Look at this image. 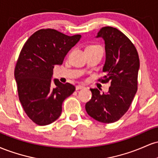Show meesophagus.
<instances>
[{
    "label": "esophagus",
    "instance_id": "obj_1",
    "mask_svg": "<svg viewBox=\"0 0 158 158\" xmlns=\"http://www.w3.org/2000/svg\"><path fill=\"white\" fill-rule=\"evenodd\" d=\"M85 86L84 85H78L76 86V89L77 90H79V89H82V88H84Z\"/></svg>",
    "mask_w": 158,
    "mask_h": 158
}]
</instances>
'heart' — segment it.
<instances>
[{
	"label": "heart",
	"mask_w": 158,
	"mask_h": 158,
	"mask_svg": "<svg viewBox=\"0 0 158 158\" xmlns=\"http://www.w3.org/2000/svg\"><path fill=\"white\" fill-rule=\"evenodd\" d=\"M90 46H98V45H90Z\"/></svg>",
	"instance_id": "obj_1"
}]
</instances>
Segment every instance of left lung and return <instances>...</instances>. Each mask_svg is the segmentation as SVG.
<instances>
[{
  "label": "left lung",
  "mask_w": 158,
  "mask_h": 158,
  "mask_svg": "<svg viewBox=\"0 0 158 158\" xmlns=\"http://www.w3.org/2000/svg\"><path fill=\"white\" fill-rule=\"evenodd\" d=\"M97 37L104 39L106 52L102 70L105 76L98 81H110V86L106 94L90 88L92 98L85 105V109L96 120L111 123L126 113L137 93L139 56L131 40L117 28L102 27Z\"/></svg>",
  "instance_id": "obj_1"
}]
</instances>
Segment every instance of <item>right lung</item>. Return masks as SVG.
I'll use <instances>...</instances> for the list:
<instances>
[{
    "mask_svg": "<svg viewBox=\"0 0 158 158\" xmlns=\"http://www.w3.org/2000/svg\"><path fill=\"white\" fill-rule=\"evenodd\" d=\"M81 35L68 36L53 29L34 32L23 44L15 68L18 94L25 113L33 123L46 126L61 115L63 101L76 90L51 77L55 65H61Z\"/></svg>",
    "mask_w": 158,
    "mask_h": 158,
    "instance_id": "add662e5",
    "label": "right lung"
}]
</instances>
